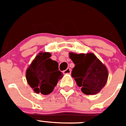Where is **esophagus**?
<instances>
[{
	"mask_svg": "<svg viewBox=\"0 0 126 126\" xmlns=\"http://www.w3.org/2000/svg\"><path fill=\"white\" fill-rule=\"evenodd\" d=\"M71 72V69L70 68H67L65 70V71H64V74H70Z\"/></svg>",
	"mask_w": 126,
	"mask_h": 126,
	"instance_id": "esophagus-1",
	"label": "esophagus"
}]
</instances>
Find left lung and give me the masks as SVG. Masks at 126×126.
Segmentation results:
<instances>
[{"label": "left lung", "mask_w": 126, "mask_h": 126, "mask_svg": "<svg viewBox=\"0 0 126 126\" xmlns=\"http://www.w3.org/2000/svg\"><path fill=\"white\" fill-rule=\"evenodd\" d=\"M75 64L71 75L81 91L86 94H94L104 87L108 71L100 61L93 53H69Z\"/></svg>", "instance_id": "left-lung-1"}]
</instances>
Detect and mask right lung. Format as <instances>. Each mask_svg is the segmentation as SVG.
Returning <instances> with one entry per match:
<instances>
[{"instance_id":"right-lung-1","label":"right lung","mask_w":126,"mask_h":126,"mask_svg":"<svg viewBox=\"0 0 126 126\" xmlns=\"http://www.w3.org/2000/svg\"><path fill=\"white\" fill-rule=\"evenodd\" d=\"M50 57L48 52L40 53L26 71L28 83L37 93H50L62 77L58 62L50 59Z\"/></svg>"}]
</instances>
